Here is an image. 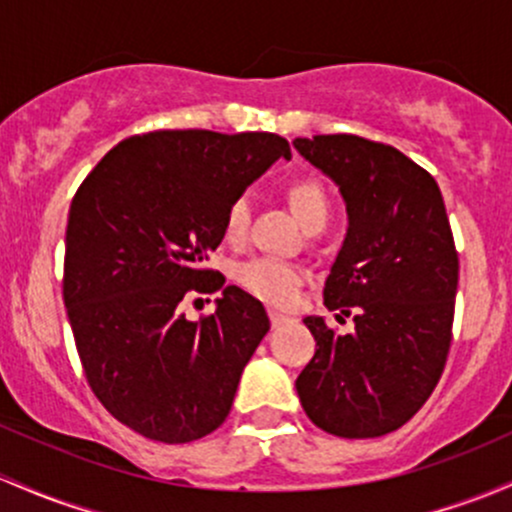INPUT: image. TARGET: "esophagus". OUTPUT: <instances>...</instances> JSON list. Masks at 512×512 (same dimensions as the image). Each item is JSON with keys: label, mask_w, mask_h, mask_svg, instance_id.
Wrapping results in <instances>:
<instances>
[{"label": "esophagus", "mask_w": 512, "mask_h": 512, "mask_svg": "<svg viewBox=\"0 0 512 512\" xmlns=\"http://www.w3.org/2000/svg\"><path fill=\"white\" fill-rule=\"evenodd\" d=\"M269 320H272V328H282L284 323H289V318L282 316V313H277V311H269Z\"/></svg>", "instance_id": "1"}]
</instances>
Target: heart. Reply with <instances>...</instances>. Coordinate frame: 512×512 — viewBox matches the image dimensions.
<instances>
[{"mask_svg": "<svg viewBox=\"0 0 512 512\" xmlns=\"http://www.w3.org/2000/svg\"><path fill=\"white\" fill-rule=\"evenodd\" d=\"M286 201H289V209L296 216V221L306 230L323 228L328 223L330 196L316 177H299L289 182ZM247 223H250V204H247L245 196H238V199L230 201L226 218H223L226 240L240 243L247 233ZM235 282L257 299L274 303V306H284V303L294 299L296 289L303 282V274L299 267L289 265V262L272 260V257H255V260L238 265Z\"/></svg>", "mask_w": 512, "mask_h": 512, "instance_id": "heart-1", "label": "heart"}]
</instances>
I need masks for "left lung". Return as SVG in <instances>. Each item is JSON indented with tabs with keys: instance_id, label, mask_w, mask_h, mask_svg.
Segmentation results:
<instances>
[{
	"instance_id": "1",
	"label": "left lung",
	"mask_w": 512,
	"mask_h": 512,
	"mask_svg": "<svg viewBox=\"0 0 512 512\" xmlns=\"http://www.w3.org/2000/svg\"><path fill=\"white\" fill-rule=\"evenodd\" d=\"M294 148L340 189L347 235L325 279L328 311L303 323L316 355L296 379L313 425L350 440L381 437L420 411L445 369L459 260L440 187L396 148L359 136L296 138ZM340 318V316H338Z\"/></svg>"
}]
</instances>
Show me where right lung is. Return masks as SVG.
I'll list each match as a JSON object with an SVG mask.
<instances>
[{
	"instance_id": "1",
	"label": "right lung",
	"mask_w": 512,
	"mask_h": 512,
	"mask_svg": "<svg viewBox=\"0 0 512 512\" xmlns=\"http://www.w3.org/2000/svg\"><path fill=\"white\" fill-rule=\"evenodd\" d=\"M291 148L274 133L155 131L109 150L72 199L63 299L84 374L104 408L179 445L226 420L240 374L269 330L265 306L204 260L230 201ZM222 289L194 324L189 290Z\"/></svg>"
}]
</instances>
